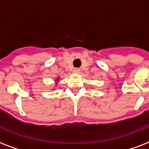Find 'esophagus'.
Wrapping results in <instances>:
<instances>
[{
    "mask_svg": "<svg viewBox=\"0 0 149 149\" xmlns=\"http://www.w3.org/2000/svg\"><path fill=\"white\" fill-rule=\"evenodd\" d=\"M73 72H74V73H75V74L80 73V69H79V68H74L73 70Z\"/></svg>",
    "mask_w": 149,
    "mask_h": 149,
    "instance_id": "1",
    "label": "esophagus"
}]
</instances>
